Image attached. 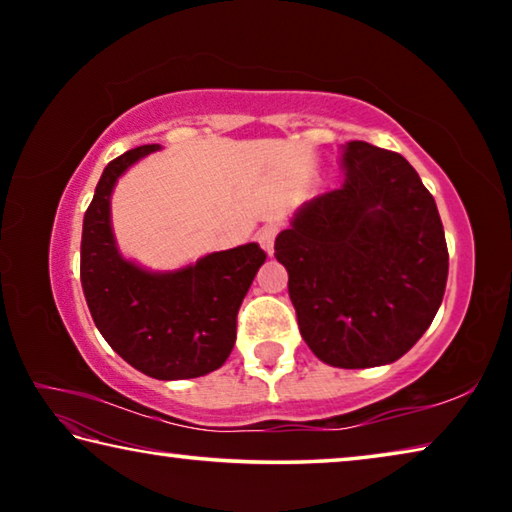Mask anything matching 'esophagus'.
<instances>
[{
  "instance_id": "1",
  "label": "esophagus",
  "mask_w": 512,
  "mask_h": 512,
  "mask_svg": "<svg viewBox=\"0 0 512 512\" xmlns=\"http://www.w3.org/2000/svg\"><path fill=\"white\" fill-rule=\"evenodd\" d=\"M275 235H277V228H275V225H264V228L257 232V241H259V244H262V248L266 250V253H268V255H271V253H273Z\"/></svg>"
}]
</instances>
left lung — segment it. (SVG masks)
Listing matches in <instances>:
<instances>
[{"label": "left lung", "instance_id": "obj_1", "mask_svg": "<svg viewBox=\"0 0 512 512\" xmlns=\"http://www.w3.org/2000/svg\"><path fill=\"white\" fill-rule=\"evenodd\" d=\"M343 185L293 214L275 239L309 350L334 368L386 366L427 332L449 255L438 207L400 153L341 146Z\"/></svg>", "mask_w": 512, "mask_h": 512}]
</instances>
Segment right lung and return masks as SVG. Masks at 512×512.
I'll return each instance as SVG.
<instances>
[{"label": "right lung", "instance_id": "obj_1", "mask_svg": "<svg viewBox=\"0 0 512 512\" xmlns=\"http://www.w3.org/2000/svg\"><path fill=\"white\" fill-rule=\"evenodd\" d=\"M158 149L137 146L103 169L83 219L81 284L94 325L121 359L153 379H192L230 357L239 307L266 253L244 244L164 273L121 255L110 221L112 189Z\"/></svg>", "mask_w": 512, "mask_h": 512}]
</instances>
